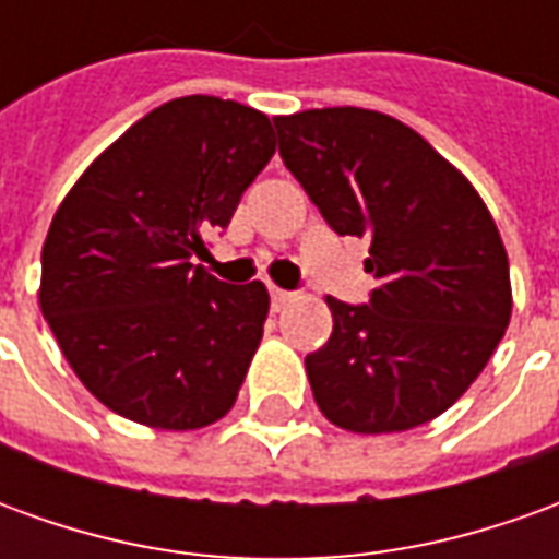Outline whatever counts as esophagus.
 I'll return each mask as SVG.
<instances>
[{
    "label": "esophagus",
    "instance_id": "obj_1",
    "mask_svg": "<svg viewBox=\"0 0 559 559\" xmlns=\"http://www.w3.org/2000/svg\"><path fill=\"white\" fill-rule=\"evenodd\" d=\"M269 296H272V311H281L284 305L293 302V293L281 290V287H269Z\"/></svg>",
    "mask_w": 559,
    "mask_h": 559
}]
</instances>
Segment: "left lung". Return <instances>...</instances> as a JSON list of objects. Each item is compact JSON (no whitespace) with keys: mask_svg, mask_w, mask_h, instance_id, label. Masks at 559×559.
Wrapping results in <instances>:
<instances>
[{"mask_svg":"<svg viewBox=\"0 0 559 559\" xmlns=\"http://www.w3.org/2000/svg\"><path fill=\"white\" fill-rule=\"evenodd\" d=\"M278 152L329 227L368 239V305L326 296L332 335L305 371L320 413L353 433L437 419L512 317L509 257L479 191L395 116L323 107L275 116Z\"/></svg>","mask_w":559,"mask_h":559,"instance_id":"8db88e82","label":"left lung"}]
</instances>
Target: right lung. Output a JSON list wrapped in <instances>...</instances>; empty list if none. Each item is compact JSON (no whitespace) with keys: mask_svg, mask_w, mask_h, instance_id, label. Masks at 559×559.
Returning <instances> with one entry per match:
<instances>
[{"mask_svg":"<svg viewBox=\"0 0 559 559\" xmlns=\"http://www.w3.org/2000/svg\"><path fill=\"white\" fill-rule=\"evenodd\" d=\"M275 155L266 114L212 95L160 104L83 170L41 251L44 320L104 407L197 431L227 416L269 314L194 257Z\"/></svg>","mask_w":559,"mask_h":559,"instance_id":"add662e5","label":"right lung"}]
</instances>
